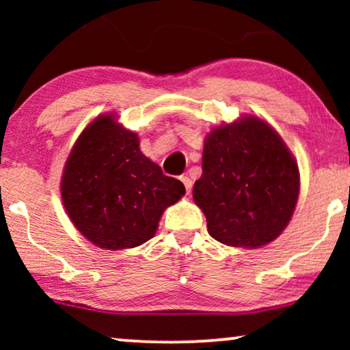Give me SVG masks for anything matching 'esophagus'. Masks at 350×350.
<instances>
[{"label":"esophagus","instance_id":"1","mask_svg":"<svg viewBox=\"0 0 350 350\" xmlns=\"http://www.w3.org/2000/svg\"><path fill=\"white\" fill-rule=\"evenodd\" d=\"M181 181H183L186 191H188V193H189L191 188H193V181H191L189 176H181Z\"/></svg>","mask_w":350,"mask_h":350}]
</instances>
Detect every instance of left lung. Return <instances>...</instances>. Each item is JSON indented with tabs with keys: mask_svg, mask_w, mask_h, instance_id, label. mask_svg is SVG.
I'll use <instances>...</instances> for the list:
<instances>
[{
	"mask_svg": "<svg viewBox=\"0 0 350 350\" xmlns=\"http://www.w3.org/2000/svg\"><path fill=\"white\" fill-rule=\"evenodd\" d=\"M298 194V164L260 118L223 124L205 138L193 198L218 242L242 248L272 242L288 224Z\"/></svg>",
	"mask_w": 350,
	"mask_h": 350,
	"instance_id": "8db88e82",
	"label": "left lung"
}]
</instances>
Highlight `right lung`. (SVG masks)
Here are the masks:
<instances>
[{
  "mask_svg": "<svg viewBox=\"0 0 350 350\" xmlns=\"http://www.w3.org/2000/svg\"><path fill=\"white\" fill-rule=\"evenodd\" d=\"M62 200L76 229L94 245L122 250L154 237L169 205L185 194L180 180L140 151L135 132L103 114L71 150L62 176Z\"/></svg>",
  "mask_w": 350,
  "mask_h": 350,
  "instance_id": "obj_1",
  "label": "right lung"
}]
</instances>
